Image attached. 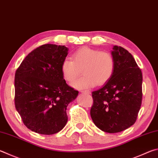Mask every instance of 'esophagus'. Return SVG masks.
I'll list each match as a JSON object with an SVG mask.
<instances>
[{
  "label": "esophagus",
  "mask_w": 158,
  "mask_h": 158,
  "mask_svg": "<svg viewBox=\"0 0 158 158\" xmlns=\"http://www.w3.org/2000/svg\"><path fill=\"white\" fill-rule=\"evenodd\" d=\"M81 93H85V94H90V92L89 90H81L80 91Z\"/></svg>",
  "instance_id": "1"
}]
</instances>
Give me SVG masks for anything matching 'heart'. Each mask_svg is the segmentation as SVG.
Segmentation results:
<instances>
[{"label": "heart", "instance_id": "b5f03b06", "mask_svg": "<svg viewBox=\"0 0 158 158\" xmlns=\"http://www.w3.org/2000/svg\"><path fill=\"white\" fill-rule=\"evenodd\" d=\"M84 76L72 84L73 88L82 90L103 85L112 77L114 70V60L107 52H100L84 47L77 50L72 55V60L65 59L61 70L65 81H74L81 74Z\"/></svg>", "mask_w": 158, "mask_h": 158}]
</instances>
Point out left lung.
<instances>
[{"label":"left lung","instance_id":"1","mask_svg":"<svg viewBox=\"0 0 158 158\" xmlns=\"http://www.w3.org/2000/svg\"><path fill=\"white\" fill-rule=\"evenodd\" d=\"M114 70L108 82L92 93L90 116L102 131L119 133L133 125L142 104V73L131 53L114 45Z\"/></svg>","mask_w":158,"mask_h":158}]
</instances>
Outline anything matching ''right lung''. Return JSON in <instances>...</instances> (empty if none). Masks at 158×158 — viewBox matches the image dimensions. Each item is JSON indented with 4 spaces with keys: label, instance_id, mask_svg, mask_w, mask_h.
Returning a JSON list of instances; mask_svg holds the SVG:
<instances>
[{
    "label": "right lung",
    "instance_id": "obj_1",
    "mask_svg": "<svg viewBox=\"0 0 158 158\" xmlns=\"http://www.w3.org/2000/svg\"><path fill=\"white\" fill-rule=\"evenodd\" d=\"M68 51L64 45H43L31 52L16 71V109L31 131L52 135L66 124L68 105L79 94L61 73Z\"/></svg>",
    "mask_w": 158,
    "mask_h": 158
}]
</instances>
